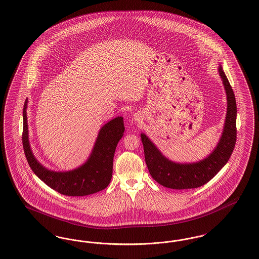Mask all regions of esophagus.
Segmentation results:
<instances>
[{
	"label": "esophagus",
	"instance_id": "obj_1",
	"mask_svg": "<svg viewBox=\"0 0 259 259\" xmlns=\"http://www.w3.org/2000/svg\"><path fill=\"white\" fill-rule=\"evenodd\" d=\"M139 118H140V117H139L138 115H136V116H134V119H135V121H139V120H140Z\"/></svg>",
	"mask_w": 259,
	"mask_h": 259
}]
</instances>
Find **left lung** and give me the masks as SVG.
<instances>
[{
  "label": "left lung",
  "instance_id": "left-lung-1",
  "mask_svg": "<svg viewBox=\"0 0 259 259\" xmlns=\"http://www.w3.org/2000/svg\"><path fill=\"white\" fill-rule=\"evenodd\" d=\"M227 99V110L221 139L207 157L197 162L178 163L168 159L145 133L141 134L145 159L155 182L172 189L196 188L209 182L228 162L236 144L237 106L233 89L222 66H219Z\"/></svg>",
  "mask_w": 259,
  "mask_h": 259
}]
</instances>
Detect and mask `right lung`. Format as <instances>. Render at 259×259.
<instances>
[{"mask_svg":"<svg viewBox=\"0 0 259 259\" xmlns=\"http://www.w3.org/2000/svg\"><path fill=\"white\" fill-rule=\"evenodd\" d=\"M26 99L23 108L22 143L26 158L32 171L50 188L67 196H85L105 189L110 185L115 148L123 136L122 116H117L103 125L93 149L81 166L71 171L56 172L46 168L35 157L29 142Z\"/></svg>","mask_w":259,"mask_h":259,"instance_id":"obj_1","label":"right lung"}]
</instances>
